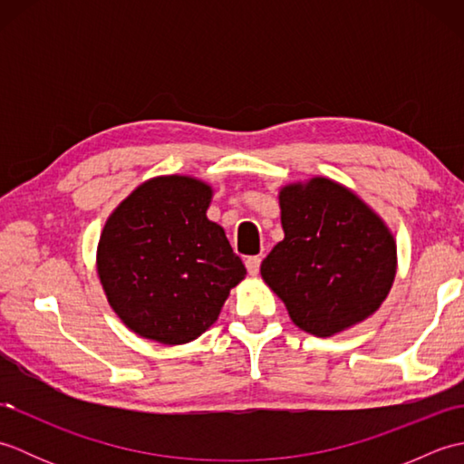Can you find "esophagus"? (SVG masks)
<instances>
[{"label":"esophagus","instance_id":"obj_1","mask_svg":"<svg viewBox=\"0 0 464 464\" xmlns=\"http://www.w3.org/2000/svg\"><path fill=\"white\" fill-rule=\"evenodd\" d=\"M245 265H247V271L249 275H259V269H261V257H249L247 261H245Z\"/></svg>","mask_w":464,"mask_h":464}]
</instances>
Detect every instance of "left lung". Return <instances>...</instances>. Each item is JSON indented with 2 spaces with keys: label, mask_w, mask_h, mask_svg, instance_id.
Masks as SVG:
<instances>
[{
  "label": "left lung",
  "mask_w": 464,
  "mask_h": 464,
  "mask_svg": "<svg viewBox=\"0 0 464 464\" xmlns=\"http://www.w3.org/2000/svg\"><path fill=\"white\" fill-rule=\"evenodd\" d=\"M283 241L261 263V277L291 321L333 337L379 311L397 275V241L361 197L329 177L279 189Z\"/></svg>",
  "instance_id": "8db88e82"
}]
</instances>
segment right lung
Listing matches in <instances>:
<instances>
[{"mask_svg": "<svg viewBox=\"0 0 464 464\" xmlns=\"http://www.w3.org/2000/svg\"><path fill=\"white\" fill-rule=\"evenodd\" d=\"M213 187L160 175L125 197L97 243V277L127 329L163 344L195 341L247 269L207 219Z\"/></svg>", "mask_w": 464, "mask_h": 464, "instance_id": "add662e5", "label": "right lung"}]
</instances>
